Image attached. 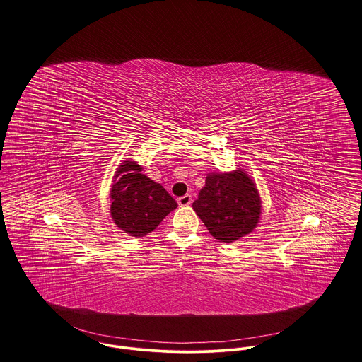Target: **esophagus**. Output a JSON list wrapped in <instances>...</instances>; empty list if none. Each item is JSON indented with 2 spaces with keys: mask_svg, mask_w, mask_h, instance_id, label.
I'll return each instance as SVG.
<instances>
[{
  "mask_svg": "<svg viewBox=\"0 0 362 362\" xmlns=\"http://www.w3.org/2000/svg\"><path fill=\"white\" fill-rule=\"evenodd\" d=\"M192 196L190 194H186V196H182L177 199V203L180 207H186V206H190L192 204Z\"/></svg>",
  "mask_w": 362,
  "mask_h": 362,
  "instance_id": "obj_1",
  "label": "esophagus"
}]
</instances>
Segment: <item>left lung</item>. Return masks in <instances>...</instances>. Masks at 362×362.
<instances>
[{
	"mask_svg": "<svg viewBox=\"0 0 362 362\" xmlns=\"http://www.w3.org/2000/svg\"><path fill=\"white\" fill-rule=\"evenodd\" d=\"M193 209L209 232L225 243L250 233L262 211L257 189L242 170L210 173Z\"/></svg>",
	"mask_w": 362,
	"mask_h": 362,
	"instance_id": "1",
	"label": "left lung"
}]
</instances>
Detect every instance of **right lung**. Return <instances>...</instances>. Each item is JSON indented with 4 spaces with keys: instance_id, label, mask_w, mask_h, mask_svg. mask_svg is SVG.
<instances>
[{
    "instance_id": "obj_1",
    "label": "right lung",
    "mask_w": 362,
    "mask_h": 362,
    "mask_svg": "<svg viewBox=\"0 0 362 362\" xmlns=\"http://www.w3.org/2000/svg\"><path fill=\"white\" fill-rule=\"evenodd\" d=\"M143 168L126 160L120 165L110 190L115 223L130 236H145L177 207L175 199L141 173Z\"/></svg>"
}]
</instances>
